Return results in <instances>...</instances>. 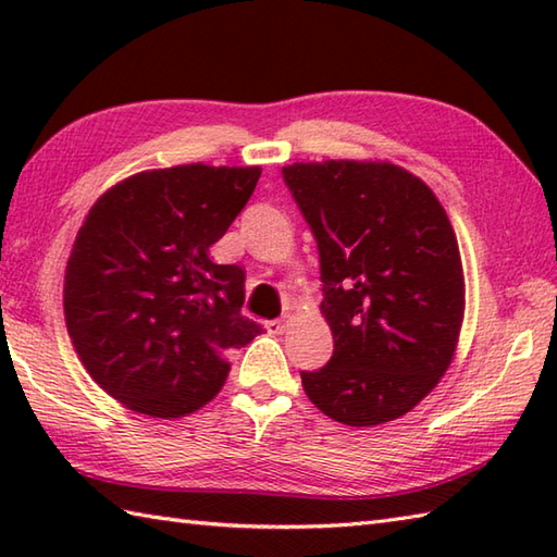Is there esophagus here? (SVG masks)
<instances>
[{"instance_id": "obj_1", "label": "esophagus", "mask_w": 557, "mask_h": 557, "mask_svg": "<svg viewBox=\"0 0 557 557\" xmlns=\"http://www.w3.org/2000/svg\"><path fill=\"white\" fill-rule=\"evenodd\" d=\"M263 325H265V330H268L270 335H282L287 330V325H289V315L277 318V321H265Z\"/></svg>"}]
</instances>
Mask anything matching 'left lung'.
Here are the masks:
<instances>
[{
	"label": "left lung",
	"instance_id": "obj_1",
	"mask_svg": "<svg viewBox=\"0 0 557 557\" xmlns=\"http://www.w3.org/2000/svg\"><path fill=\"white\" fill-rule=\"evenodd\" d=\"M282 176L315 236L333 357L301 371L325 417H405L455 357L465 318L457 236L419 176L389 162H294Z\"/></svg>",
	"mask_w": 557,
	"mask_h": 557
}]
</instances>
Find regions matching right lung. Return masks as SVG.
<instances>
[{"label":"right lung","mask_w":557,"mask_h":557,"mask_svg":"<svg viewBox=\"0 0 557 557\" xmlns=\"http://www.w3.org/2000/svg\"><path fill=\"white\" fill-rule=\"evenodd\" d=\"M260 168L180 164L128 176L90 208L64 275V318L104 393L180 419L220 393L224 354L260 325L242 315L246 272L208 251L251 198Z\"/></svg>","instance_id":"add662e5"}]
</instances>
